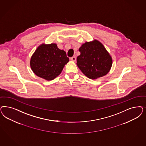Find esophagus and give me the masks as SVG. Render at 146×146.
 I'll return each instance as SVG.
<instances>
[{
    "label": "esophagus",
    "instance_id": "obj_1",
    "mask_svg": "<svg viewBox=\"0 0 146 146\" xmlns=\"http://www.w3.org/2000/svg\"><path fill=\"white\" fill-rule=\"evenodd\" d=\"M70 60L72 61L75 62L76 61V58L75 56L72 57H71Z\"/></svg>",
    "mask_w": 146,
    "mask_h": 146
}]
</instances>
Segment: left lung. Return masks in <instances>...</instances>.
I'll return each mask as SVG.
<instances>
[{"mask_svg":"<svg viewBox=\"0 0 146 146\" xmlns=\"http://www.w3.org/2000/svg\"><path fill=\"white\" fill-rule=\"evenodd\" d=\"M80 55L77 65L81 71L91 80L108 74L112 65V58L103 44L97 40L85 42L79 48Z\"/></svg>","mask_w":146,"mask_h":146,"instance_id":"obj_1","label":"left lung"}]
</instances>
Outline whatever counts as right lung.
I'll return each instance as SVG.
<instances>
[{
	"instance_id": "obj_1",
	"label": "right lung",
	"mask_w": 146,
	"mask_h": 146,
	"mask_svg": "<svg viewBox=\"0 0 146 146\" xmlns=\"http://www.w3.org/2000/svg\"><path fill=\"white\" fill-rule=\"evenodd\" d=\"M69 61L66 52L60 49L56 43H42L31 56L30 66L38 77L52 80L61 73Z\"/></svg>"
}]
</instances>
